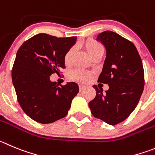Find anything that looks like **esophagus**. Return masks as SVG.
<instances>
[{"label": "esophagus", "mask_w": 155, "mask_h": 155, "mask_svg": "<svg viewBox=\"0 0 155 155\" xmlns=\"http://www.w3.org/2000/svg\"><path fill=\"white\" fill-rule=\"evenodd\" d=\"M79 90L82 91V90H83V89H84L85 88H86V86H83V85H79Z\"/></svg>", "instance_id": "esophagus-1"}]
</instances>
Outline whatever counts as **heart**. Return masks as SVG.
Segmentation results:
<instances>
[{
	"label": "heart",
	"mask_w": 155,
	"mask_h": 155,
	"mask_svg": "<svg viewBox=\"0 0 155 155\" xmlns=\"http://www.w3.org/2000/svg\"><path fill=\"white\" fill-rule=\"evenodd\" d=\"M85 47L91 57L99 53H104L103 46L100 43L94 40H87L85 43ZM73 52H74V48L72 47L65 54L64 62L66 64H69L70 63ZM69 78L72 80L76 81V82L86 83L91 80V79L92 78V73L87 72V71L82 70V69H74V70L71 71L69 73Z\"/></svg>",
	"instance_id": "1"
}]
</instances>
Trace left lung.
Returning <instances> with one entry per match:
<instances>
[{
	"mask_svg": "<svg viewBox=\"0 0 155 155\" xmlns=\"http://www.w3.org/2000/svg\"><path fill=\"white\" fill-rule=\"evenodd\" d=\"M97 40L106 49V59L98 82L109 86L105 93L97 86L89 102L92 115L111 125L126 119L138 105L144 86L141 56L132 42L115 32L104 31Z\"/></svg>",
	"mask_w": 155,
	"mask_h": 155,
	"instance_id": "obj_1",
	"label": "left lung"
}]
</instances>
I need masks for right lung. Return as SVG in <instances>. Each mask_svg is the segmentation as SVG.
I'll return each mask as SVG.
<instances>
[{"label":"right lung","mask_w":155,"mask_h":155,"mask_svg":"<svg viewBox=\"0 0 155 155\" xmlns=\"http://www.w3.org/2000/svg\"><path fill=\"white\" fill-rule=\"evenodd\" d=\"M76 37H56L39 34L26 40L17 50L12 82L23 111L34 121L48 124L64 118L79 92L76 82L59 86L50 76L65 69L64 56Z\"/></svg>","instance_id":"add662e5"}]
</instances>
